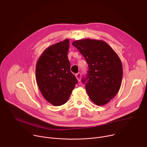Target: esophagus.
I'll use <instances>...</instances> for the list:
<instances>
[{"label":"esophagus","instance_id":"obj_1","mask_svg":"<svg viewBox=\"0 0 147 147\" xmlns=\"http://www.w3.org/2000/svg\"><path fill=\"white\" fill-rule=\"evenodd\" d=\"M76 78H77V80H78V81H80V80H81V74L80 73H78L77 74H76Z\"/></svg>","mask_w":147,"mask_h":147}]
</instances>
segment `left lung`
<instances>
[{"instance_id": "8db88e82", "label": "left lung", "mask_w": 147, "mask_h": 147, "mask_svg": "<svg viewBox=\"0 0 147 147\" xmlns=\"http://www.w3.org/2000/svg\"><path fill=\"white\" fill-rule=\"evenodd\" d=\"M84 57L88 69L82 82L90 99L97 105H106L119 91L122 77L121 61L115 51L102 40L82 39L72 43Z\"/></svg>"}]
</instances>
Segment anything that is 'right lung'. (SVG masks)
I'll return each mask as SVG.
<instances>
[{
	"instance_id": "right-lung-1",
	"label": "right lung",
	"mask_w": 147,
	"mask_h": 147,
	"mask_svg": "<svg viewBox=\"0 0 147 147\" xmlns=\"http://www.w3.org/2000/svg\"><path fill=\"white\" fill-rule=\"evenodd\" d=\"M69 40L66 39L47 48L36 65L37 84L44 98L53 106L69 99L78 81L70 71L67 57Z\"/></svg>"
}]
</instances>
